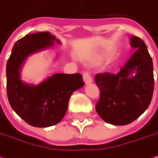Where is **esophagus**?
<instances>
[{"label": "esophagus", "mask_w": 158, "mask_h": 158, "mask_svg": "<svg viewBox=\"0 0 158 158\" xmlns=\"http://www.w3.org/2000/svg\"><path fill=\"white\" fill-rule=\"evenodd\" d=\"M83 79H84V81L85 82L86 85L88 84H90L93 81V78H92V75L89 72H85L83 73Z\"/></svg>", "instance_id": "34e87169"}]
</instances>
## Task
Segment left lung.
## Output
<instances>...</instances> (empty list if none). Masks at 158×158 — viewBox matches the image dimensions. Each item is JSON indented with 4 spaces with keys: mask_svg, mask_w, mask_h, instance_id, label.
I'll return each mask as SVG.
<instances>
[{
    "mask_svg": "<svg viewBox=\"0 0 158 158\" xmlns=\"http://www.w3.org/2000/svg\"><path fill=\"white\" fill-rule=\"evenodd\" d=\"M131 45L136 50L117 74L94 76L100 89L96 112L106 122L115 126L137 119L148 108L153 94V64L147 45L135 36L131 37Z\"/></svg>",
    "mask_w": 158,
    "mask_h": 158,
    "instance_id": "obj_1",
    "label": "left lung"
}]
</instances>
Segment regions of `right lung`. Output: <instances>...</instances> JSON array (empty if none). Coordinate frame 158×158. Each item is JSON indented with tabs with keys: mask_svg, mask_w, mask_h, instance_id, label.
<instances>
[{
	"mask_svg": "<svg viewBox=\"0 0 158 158\" xmlns=\"http://www.w3.org/2000/svg\"><path fill=\"white\" fill-rule=\"evenodd\" d=\"M59 41L48 31L26 35L14 44L6 64V91L11 108L29 125L48 127L60 122L73 91L84 86L80 73H55L38 85L20 79V68L30 54Z\"/></svg>",
	"mask_w": 158,
	"mask_h": 158,
	"instance_id": "1",
	"label": "right lung"
}]
</instances>
